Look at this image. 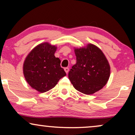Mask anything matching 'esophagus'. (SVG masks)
I'll list each match as a JSON object with an SVG mask.
<instances>
[{
	"label": "esophagus",
	"mask_w": 135,
	"mask_h": 135,
	"mask_svg": "<svg viewBox=\"0 0 135 135\" xmlns=\"http://www.w3.org/2000/svg\"><path fill=\"white\" fill-rule=\"evenodd\" d=\"M64 70H65V72L66 73V74H68V73H69V68H68V67L65 68Z\"/></svg>",
	"instance_id": "1"
}]
</instances>
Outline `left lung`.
Masks as SVG:
<instances>
[{"label": "left lung", "mask_w": 135, "mask_h": 135, "mask_svg": "<svg viewBox=\"0 0 135 135\" xmlns=\"http://www.w3.org/2000/svg\"><path fill=\"white\" fill-rule=\"evenodd\" d=\"M76 64L69 71V78L75 89L86 94L100 90L107 83L110 67L101 49L92 44L75 48Z\"/></svg>", "instance_id": "obj_1"}]
</instances>
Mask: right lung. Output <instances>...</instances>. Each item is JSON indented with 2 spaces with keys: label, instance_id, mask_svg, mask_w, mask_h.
I'll return each mask as SVG.
<instances>
[{
  "label": "right lung",
  "instance_id": "right-lung-1",
  "mask_svg": "<svg viewBox=\"0 0 135 135\" xmlns=\"http://www.w3.org/2000/svg\"><path fill=\"white\" fill-rule=\"evenodd\" d=\"M57 47L44 42L34 47L23 63V74L29 85L40 93L53 88L59 80L66 75L60 66L61 61L56 58Z\"/></svg>",
  "mask_w": 135,
  "mask_h": 135
}]
</instances>
